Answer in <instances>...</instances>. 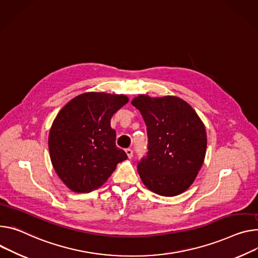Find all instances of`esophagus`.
I'll list each match as a JSON object with an SVG mask.
<instances>
[{"label":"esophagus","mask_w":258,"mask_h":258,"mask_svg":"<svg viewBox=\"0 0 258 258\" xmlns=\"http://www.w3.org/2000/svg\"><path fill=\"white\" fill-rule=\"evenodd\" d=\"M125 153H126V155H127L128 158H132V157H133V153H134V152H133V150H132L131 148H127V149L125 150Z\"/></svg>","instance_id":"esophagus-1"}]
</instances>
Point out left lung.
Listing matches in <instances>:
<instances>
[{
	"instance_id": "left-lung-1",
	"label": "left lung",
	"mask_w": 258,
	"mask_h": 258,
	"mask_svg": "<svg viewBox=\"0 0 258 258\" xmlns=\"http://www.w3.org/2000/svg\"><path fill=\"white\" fill-rule=\"evenodd\" d=\"M147 126L148 152L138 162V173L147 188L159 196L175 197L196 180L207 149L206 128L192 107L180 98L132 101Z\"/></svg>"
}]
</instances>
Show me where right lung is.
<instances>
[{"label": "right lung", "instance_id": "1", "mask_svg": "<svg viewBox=\"0 0 258 258\" xmlns=\"http://www.w3.org/2000/svg\"><path fill=\"white\" fill-rule=\"evenodd\" d=\"M128 102L126 96L85 92L70 101L51 125L48 147L60 180L75 192L102 186L118 162L127 158L116 146L111 118Z\"/></svg>", "mask_w": 258, "mask_h": 258}]
</instances>
